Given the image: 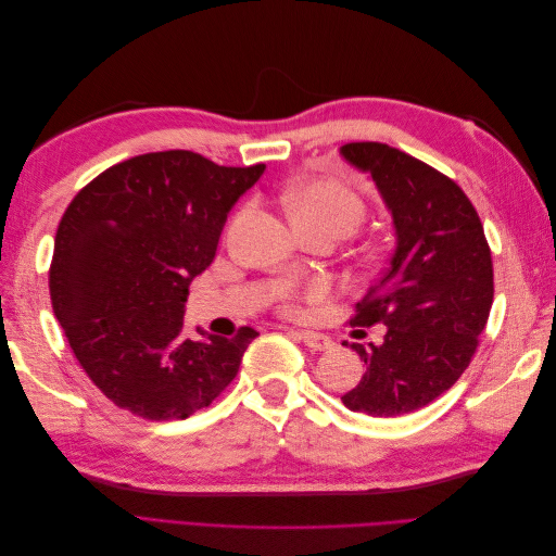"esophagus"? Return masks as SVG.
Returning a JSON list of instances; mask_svg holds the SVG:
<instances>
[{
  "mask_svg": "<svg viewBox=\"0 0 556 556\" xmlns=\"http://www.w3.org/2000/svg\"><path fill=\"white\" fill-rule=\"evenodd\" d=\"M299 336H301V341H304V343H306L311 350H317V352L329 350V348L333 345V341L329 339L327 333H317V331H301Z\"/></svg>",
  "mask_w": 556,
  "mask_h": 556,
  "instance_id": "34e87169",
  "label": "esophagus"
}]
</instances>
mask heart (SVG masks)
<instances>
[{
  "mask_svg": "<svg viewBox=\"0 0 556 556\" xmlns=\"http://www.w3.org/2000/svg\"><path fill=\"white\" fill-rule=\"evenodd\" d=\"M294 217L319 225L339 227L345 233L355 231L366 220V201L343 185L333 180H311L299 185L288 197ZM329 296V285L325 280H311L301 288L282 292L280 308L288 315H301L304 306H315Z\"/></svg>",
  "mask_w": 556,
  "mask_h": 556,
  "instance_id": "obj_1",
  "label": "heart"
}]
</instances>
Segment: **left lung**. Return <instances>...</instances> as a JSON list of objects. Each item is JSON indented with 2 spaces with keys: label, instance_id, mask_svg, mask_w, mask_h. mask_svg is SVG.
Masks as SVG:
<instances>
[{
  "label": "left lung",
  "instance_id": "8db88e82",
  "mask_svg": "<svg viewBox=\"0 0 556 556\" xmlns=\"http://www.w3.org/2000/svg\"><path fill=\"white\" fill-rule=\"evenodd\" d=\"M343 157L376 180L396 227L390 266L359 301L352 327L384 325L364 350L366 374L341 396L350 410L396 417L429 406L462 378L494 301L492 250L457 182L399 148L357 141Z\"/></svg>",
  "mask_w": 556,
  "mask_h": 556
}]
</instances>
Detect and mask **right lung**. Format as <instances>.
<instances>
[{
	"instance_id": "1",
	"label": "right lung",
	"mask_w": 556,
	"mask_h": 556,
	"mask_svg": "<svg viewBox=\"0 0 556 556\" xmlns=\"http://www.w3.org/2000/svg\"><path fill=\"white\" fill-rule=\"evenodd\" d=\"M264 169L220 166L192 150L146 153L109 166L66 206L50 304L83 371L117 408L185 419L237 378L260 333L241 327L231 339L192 341L182 313L227 213Z\"/></svg>"
}]
</instances>
